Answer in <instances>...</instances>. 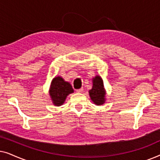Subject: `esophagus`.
<instances>
[{"instance_id": "obj_1", "label": "esophagus", "mask_w": 160, "mask_h": 160, "mask_svg": "<svg viewBox=\"0 0 160 160\" xmlns=\"http://www.w3.org/2000/svg\"><path fill=\"white\" fill-rule=\"evenodd\" d=\"M83 90H84V89H83V88H80V89H77V90H76V92H82Z\"/></svg>"}]
</instances>
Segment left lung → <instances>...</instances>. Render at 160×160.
I'll use <instances>...</instances> for the list:
<instances>
[{
	"instance_id": "left-lung-1",
	"label": "left lung",
	"mask_w": 160,
	"mask_h": 160,
	"mask_svg": "<svg viewBox=\"0 0 160 160\" xmlns=\"http://www.w3.org/2000/svg\"><path fill=\"white\" fill-rule=\"evenodd\" d=\"M89 95L94 104L97 106L103 105L106 102V91L104 87L103 80L100 76L92 78V87L89 89Z\"/></svg>"
}]
</instances>
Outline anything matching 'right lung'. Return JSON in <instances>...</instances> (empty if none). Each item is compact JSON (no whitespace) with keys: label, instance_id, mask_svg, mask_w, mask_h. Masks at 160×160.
<instances>
[{"label":"right lung","instance_id":"add662e5","mask_svg":"<svg viewBox=\"0 0 160 160\" xmlns=\"http://www.w3.org/2000/svg\"><path fill=\"white\" fill-rule=\"evenodd\" d=\"M73 92L71 84L61 76H55L52 80L49 93L52 103L55 106H62L66 100L67 96Z\"/></svg>","mask_w":160,"mask_h":160}]
</instances>
